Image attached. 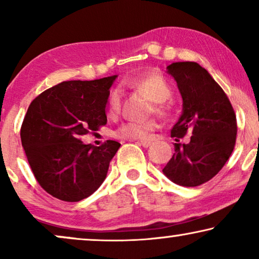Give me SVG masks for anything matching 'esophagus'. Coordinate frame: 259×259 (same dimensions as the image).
Segmentation results:
<instances>
[{
  "label": "esophagus",
  "mask_w": 259,
  "mask_h": 259,
  "mask_svg": "<svg viewBox=\"0 0 259 259\" xmlns=\"http://www.w3.org/2000/svg\"><path fill=\"white\" fill-rule=\"evenodd\" d=\"M138 144L141 145L143 147H148L151 145V141L150 140H141V141H137Z\"/></svg>",
  "instance_id": "obj_1"
}]
</instances>
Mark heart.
Here are the masks:
<instances>
[{"label": "heart", "mask_w": 259, "mask_h": 259, "mask_svg": "<svg viewBox=\"0 0 259 259\" xmlns=\"http://www.w3.org/2000/svg\"><path fill=\"white\" fill-rule=\"evenodd\" d=\"M125 86L144 94L151 101L153 107L151 112H155L160 115H168L172 112L173 104L169 100L172 95V88L168 81L161 74L151 72L138 75L125 81ZM121 107V93L119 90H113L107 98L108 116H115ZM154 121H127L122 123L115 131V137L122 139H145L150 131L154 128Z\"/></svg>", "instance_id": "obj_1"}]
</instances>
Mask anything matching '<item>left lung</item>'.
<instances>
[{
  "instance_id": "8db88e82",
  "label": "left lung",
  "mask_w": 259,
  "mask_h": 259,
  "mask_svg": "<svg viewBox=\"0 0 259 259\" xmlns=\"http://www.w3.org/2000/svg\"><path fill=\"white\" fill-rule=\"evenodd\" d=\"M167 73L182 94L183 113L171 130L177 141L175 153L162 172L180 186H199L213 178L231 155L236 114L225 92L197 62H173ZM187 134L190 143L179 144V138Z\"/></svg>"
}]
</instances>
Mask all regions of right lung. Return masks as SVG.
<instances>
[{
    "label": "right lung",
    "mask_w": 259,
    "mask_h": 259,
    "mask_svg": "<svg viewBox=\"0 0 259 259\" xmlns=\"http://www.w3.org/2000/svg\"><path fill=\"white\" fill-rule=\"evenodd\" d=\"M116 75L63 81L31 101L21 141L37 183L63 201H79L97 191L120 144L84 145L80 138L107 123L106 104Z\"/></svg>",
    "instance_id": "add662e5"
}]
</instances>
